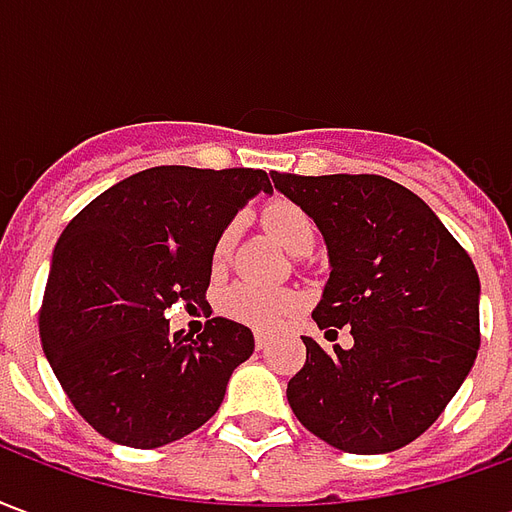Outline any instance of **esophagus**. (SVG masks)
<instances>
[{"instance_id": "34e87169", "label": "esophagus", "mask_w": 512, "mask_h": 512, "mask_svg": "<svg viewBox=\"0 0 512 512\" xmlns=\"http://www.w3.org/2000/svg\"><path fill=\"white\" fill-rule=\"evenodd\" d=\"M255 348H257V351H263V348H268V334H263V332L255 334Z\"/></svg>"}]
</instances>
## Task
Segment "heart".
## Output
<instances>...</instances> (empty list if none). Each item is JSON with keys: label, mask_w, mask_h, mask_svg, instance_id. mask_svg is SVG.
<instances>
[{"label": "heart", "mask_w": 512, "mask_h": 512, "mask_svg": "<svg viewBox=\"0 0 512 512\" xmlns=\"http://www.w3.org/2000/svg\"><path fill=\"white\" fill-rule=\"evenodd\" d=\"M260 222H263L268 233L274 235V241L282 249H288L290 255H307L318 241V224L312 219V213L307 208H301L299 202L285 200V197L266 202L263 211H260ZM235 235H238L235 222H227L219 230V235L213 238V268H224V263L230 260ZM296 307H299L296 293L282 288L249 285V282H238L230 290H224V296L219 299V310H222L224 318L241 323V326L260 329V332L279 329L285 323V318L296 312Z\"/></svg>", "instance_id": "b5f03b06"}]
</instances>
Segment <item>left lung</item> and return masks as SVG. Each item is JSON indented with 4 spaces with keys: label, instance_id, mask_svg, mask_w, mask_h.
I'll use <instances>...</instances> for the list:
<instances>
[{
    "label": "left lung",
    "instance_id": "8db88e82",
    "mask_svg": "<svg viewBox=\"0 0 512 512\" xmlns=\"http://www.w3.org/2000/svg\"><path fill=\"white\" fill-rule=\"evenodd\" d=\"M312 213L329 246V285L312 318L351 326L354 345L323 351L288 381L304 428L337 450L378 455L406 447L439 419L480 348V277L439 216L381 175L271 172Z\"/></svg>",
    "mask_w": 512,
    "mask_h": 512
}]
</instances>
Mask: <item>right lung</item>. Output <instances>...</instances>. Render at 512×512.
Returning <instances> with one entry per match:
<instances>
[{
	"label": "right lung",
	"mask_w": 512,
	"mask_h": 512,
	"mask_svg": "<svg viewBox=\"0 0 512 512\" xmlns=\"http://www.w3.org/2000/svg\"><path fill=\"white\" fill-rule=\"evenodd\" d=\"M257 191H271L263 169L153 167L62 230L40 343L73 408L109 441L153 450L189 436L255 351L241 323L211 318L191 340L169 332L164 310L205 301L213 238Z\"/></svg>",
	"instance_id": "1"
}]
</instances>
